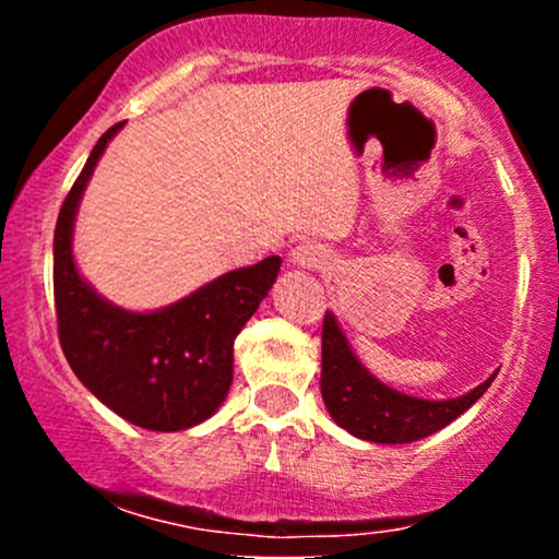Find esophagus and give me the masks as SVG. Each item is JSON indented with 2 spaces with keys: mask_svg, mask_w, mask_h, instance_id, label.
<instances>
[{
  "mask_svg": "<svg viewBox=\"0 0 559 559\" xmlns=\"http://www.w3.org/2000/svg\"><path fill=\"white\" fill-rule=\"evenodd\" d=\"M292 262L299 267H318L323 262V254L316 247H310V243H301L292 252Z\"/></svg>",
  "mask_w": 559,
  "mask_h": 559,
  "instance_id": "esophagus-1",
  "label": "esophagus"
}]
</instances>
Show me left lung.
Masks as SVG:
<instances>
[{"label":"left lung","instance_id":"1","mask_svg":"<svg viewBox=\"0 0 559 559\" xmlns=\"http://www.w3.org/2000/svg\"><path fill=\"white\" fill-rule=\"evenodd\" d=\"M497 373L499 370H493L476 389L463 396H452V400H426V396L404 394V391L378 381L365 368L336 316L325 312L320 391H323L325 409L331 413L333 423L362 441L409 444V441L441 431L484 396Z\"/></svg>","mask_w":559,"mask_h":559}]
</instances>
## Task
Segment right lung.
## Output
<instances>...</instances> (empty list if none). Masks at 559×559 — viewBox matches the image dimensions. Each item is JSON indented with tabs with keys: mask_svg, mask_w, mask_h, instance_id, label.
Returning <instances> with one entry per match:
<instances>
[{
	"mask_svg": "<svg viewBox=\"0 0 559 559\" xmlns=\"http://www.w3.org/2000/svg\"><path fill=\"white\" fill-rule=\"evenodd\" d=\"M120 128L96 141L57 217V331L73 373L105 407L146 431H186L226 402L234 338L273 288L281 258L217 275L157 310H126L102 297L75 265L73 228L88 178Z\"/></svg>",
	"mask_w": 559,
	"mask_h": 559,
	"instance_id": "right-lung-1",
	"label": "right lung"
}]
</instances>
